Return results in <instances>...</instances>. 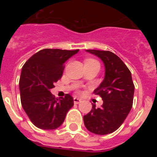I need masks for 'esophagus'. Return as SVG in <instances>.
<instances>
[{"instance_id": "obj_1", "label": "esophagus", "mask_w": 157, "mask_h": 157, "mask_svg": "<svg viewBox=\"0 0 157 157\" xmlns=\"http://www.w3.org/2000/svg\"><path fill=\"white\" fill-rule=\"evenodd\" d=\"M81 101H82V100L79 99V98H74V103L76 104V105H77V104H79Z\"/></svg>"}]
</instances>
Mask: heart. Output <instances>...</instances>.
Wrapping results in <instances>:
<instances>
[{"mask_svg": "<svg viewBox=\"0 0 157 157\" xmlns=\"http://www.w3.org/2000/svg\"><path fill=\"white\" fill-rule=\"evenodd\" d=\"M92 61H96V60H94V59H86L85 60V63L86 62H92Z\"/></svg>", "mask_w": 157, "mask_h": 157, "instance_id": "heart-1", "label": "heart"}]
</instances>
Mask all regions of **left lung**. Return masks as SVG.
Returning <instances> with one entry per match:
<instances>
[{"mask_svg": "<svg viewBox=\"0 0 157 157\" xmlns=\"http://www.w3.org/2000/svg\"><path fill=\"white\" fill-rule=\"evenodd\" d=\"M86 52L103 61L105 75L103 82L94 90L103 100V105H93L88 114L83 116L87 130L95 134L105 135L114 132L123 124L134 99V85L130 70L118 56L110 51L88 49Z\"/></svg>", "mask_w": 157, "mask_h": 157, "instance_id": "left-lung-1", "label": "left lung"}]
</instances>
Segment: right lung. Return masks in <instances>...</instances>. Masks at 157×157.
<instances>
[{
  "label": "right lung",
  "mask_w": 157,
  "mask_h": 157,
  "mask_svg": "<svg viewBox=\"0 0 157 157\" xmlns=\"http://www.w3.org/2000/svg\"><path fill=\"white\" fill-rule=\"evenodd\" d=\"M78 52V49L45 48L34 54L23 65L19 79L21 104L30 121L38 128H58L74 105L70 94L57 99L50 90L61 78L65 62Z\"/></svg>",
  "instance_id": "1"
}]
</instances>
